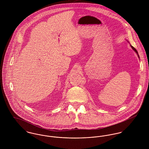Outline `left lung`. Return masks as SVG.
I'll list each match as a JSON object with an SVG mask.
<instances>
[{
	"label": "left lung",
	"mask_w": 149,
	"mask_h": 149,
	"mask_svg": "<svg viewBox=\"0 0 149 149\" xmlns=\"http://www.w3.org/2000/svg\"><path fill=\"white\" fill-rule=\"evenodd\" d=\"M131 47H132V49H133V50H134V51L136 52V53L138 54V57L139 58V55H138V51H137L136 50V49H135V48H134L133 46H132V45H131Z\"/></svg>",
	"instance_id": "obj_1"
}]
</instances>
